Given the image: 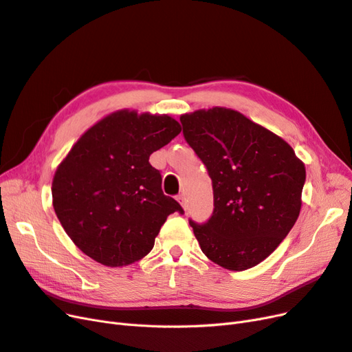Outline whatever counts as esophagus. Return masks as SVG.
Wrapping results in <instances>:
<instances>
[{
  "label": "esophagus",
  "instance_id": "esophagus-1",
  "mask_svg": "<svg viewBox=\"0 0 352 352\" xmlns=\"http://www.w3.org/2000/svg\"><path fill=\"white\" fill-rule=\"evenodd\" d=\"M177 201L180 202V206L184 207V210H186V198H185V194H179V195H177Z\"/></svg>",
  "mask_w": 352,
  "mask_h": 352
}]
</instances>
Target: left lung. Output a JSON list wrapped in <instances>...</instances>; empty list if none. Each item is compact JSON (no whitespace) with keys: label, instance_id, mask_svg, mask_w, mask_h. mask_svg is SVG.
<instances>
[{"label":"left lung","instance_id":"left-lung-1","mask_svg":"<svg viewBox=\"0 0 352 352\" xmlns=\"http://www.w3.org/2000/svg\"><path fill=\"white\" fill-rule=\"evenodd\" d=\"M180 122L212 180L211 219L189 221L199 247L223 269H251L279 247L300 216L305 166L279 135L236 110L201 109Z\"/></svg>","mask_w":352,"mask_h":352}]
</instances>
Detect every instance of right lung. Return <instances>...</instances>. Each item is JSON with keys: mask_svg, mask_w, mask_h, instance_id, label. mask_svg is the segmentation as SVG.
Listing matches in <instances>:
<instances>
[{"mask_svg": "<svg viewBox=\"0 0 352 352\" xmlns=\"http://www.w3.org/2000/svg\"><path fill=\"white\" fill-rule=\"evenodd\" d=\"M180 131L172 116L123 109L72 146L52 179V207L83 254L107 267L129 265L153 250L172 212H184L148 162Z\"/></svg>", "mask_w": 352, "mask_h": 352, "instance_id": "add662e5", "label": "right lung"}]
</instances>
